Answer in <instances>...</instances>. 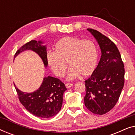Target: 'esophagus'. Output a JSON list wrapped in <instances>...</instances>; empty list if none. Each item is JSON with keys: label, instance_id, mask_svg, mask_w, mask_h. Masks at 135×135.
Here are the masks:
<instances>
[{"label": "esophagus", "instance_id": "esophagus-1", "mask_svg": "<svg viewBox=\"0 0 135 135\" xmlns=\"http://www.w3.org/2000/svg\"><path fill=\"white\" fill-rule=\"evenodd\" d=\"M65 86L66 88H70L72 86H73V84H71V83H66V84H65Z\"/></svg>", "mask_w": 135, "mask_h": 135}]
</instances>
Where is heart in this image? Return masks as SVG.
<instances>
[{
    "label": "heart",
    "mask_w": 135,
    "mask_h": 135,
    "mask_svg": "<svg viewBox=\"0 0 135 135\" xmlns=\"http://www.w3.org/2000/svg\"><path fill=\"white\" fill-rule=\"evenodd\" d=\"M54 51L47 53L48 64L55 75L62 77L70 68L68 79L73 80L82 75L86 77L93 73L98 59L96 44L90 40L64 37L56 42Z\"/></svg>",
    "instance_id": "1"
}]
</instances>
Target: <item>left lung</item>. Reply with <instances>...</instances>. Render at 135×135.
<instances>
[{"mask_svg":"<svg viewBox=\"0 0 135 135\" xmlns=\"http://www.w3.org/2000/svg\"><path fill=\"white\" fill-rule=\"evenodd\" d=\"M99 45L101 56L91 77L85 81L84 103L92 113L103 115L119 100L124 85L125 69L115 44L99 31L87 29Z\"/></svg>","mask_w":135,"mask_h":135,"instance_id":"left-lung-1","label":"left lung"}]
</instances>
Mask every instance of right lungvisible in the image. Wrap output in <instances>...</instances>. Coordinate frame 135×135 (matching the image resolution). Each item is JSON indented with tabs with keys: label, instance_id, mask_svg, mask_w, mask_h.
Instances as JSON below:
<instances>
[{
	"label": "right lung",
	"instance_id": "add662e5",
	"mask_svg": "<svg viewBox=\"0 0 135 135\" xmlns=\"http://www.w3.org/2000/svg\"><path fill=\"white\" fill-rule=\"evenodd\" d=\"M42 44L41 40H31L18 50L14 59L22 51L30 50L39 55L47 67V48ZM15 89L20 103L30 113L38 117L50 118L58 114L61 109L62 95L67 88L60 79L49 76L44 77L40 88L32 93L20 91L16 86Z\"/></svg>",
	"mask_w": 135,
	"mask_h": 135
}]
</instances>
